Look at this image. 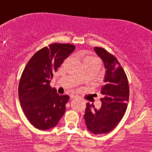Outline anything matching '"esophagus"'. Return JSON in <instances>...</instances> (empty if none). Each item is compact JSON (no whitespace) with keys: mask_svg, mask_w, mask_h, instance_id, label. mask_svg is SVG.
<instances>
[{"mask_svg":"<svg viewBox=\"0 0 152 152\" xmlns=\"http://www.w3.org/2000/svg\"><path fill=\"white\" fill-rule=\"evenodd\" d=\"M70 97H71V99H76V98H77L78 96H76V95H74V94H71V95H70Z\"/></svg>","mask_w":152,"mask_h":152,"instance_id":"obj_1","label":"esophagus"}]
</instances>
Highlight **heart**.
Wrapping results in <instances>:
<instances>
[{"label": "heart", "instance_id": "b5f03b06", "mask_svg": "<svg viewBox=\"0 0 152 152\" xmlns=\"http://www.w3.org/2000/svg\"><path fill=\"white\" fill-rule=\"evenodd\" d=\"M93 58V57H90V56H88V57H86L85 58Z\"/></svg>", "mask_w": 152, "mask_h": 152}]
</instances>
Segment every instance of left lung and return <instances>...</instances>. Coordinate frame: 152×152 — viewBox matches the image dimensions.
<instances>
[{
  "mask_svg": "<svg viewBox=\"0 0 152 152\" xmlns=\"http://www.w3.org/2000/svg\"><path fill=\"white\" fill-rule=\"evenodd\" d=\"M96 53L102 58L106 69L102 87V107L96 109L86 104L84 119L87 129L96 135L109 133L123 118L129 98L128 79L116 58L100 47H94Z\"/></svg>",
  "mask_w": 152,
  "mask_h": 152,
  "instance_id": "obj_1",
  "label": "left lung"
}]
</instances>
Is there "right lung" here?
<instances>
[{
	"label": "right lung",
	"instance_id": "obj_1",
	"mask_svg": "<svg viewBox=\"0 0 152 152\" xmlns=\"http://www.w3.org/2000/svg\"><path fill=\"white\" fill-rule=\"evenodd\" d=\"M69 43H53L40 49L26 66L18 85L22 109L31 124L47 130L58 124L66 111L68 95H59L51 88L53 74L75 50Z\"/></svg>",
	"mask_w": 152,
	"mask_h": 152
}]
</instances>
